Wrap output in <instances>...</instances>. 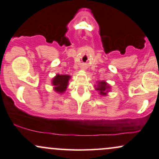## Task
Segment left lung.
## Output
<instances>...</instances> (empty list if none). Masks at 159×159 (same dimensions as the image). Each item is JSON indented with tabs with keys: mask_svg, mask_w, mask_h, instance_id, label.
<instances>
[{
	"mask_svg": "<svg viewBox=\"0 0 159 159\" xmlns=\"http://www.w3.org/2000/svg\"><path fill=\"white\" fill-rule=\"evenodd\" d=\"M108 89V85L104 81H102L98 83V88H96V90L98 91L99 93L101 94V95H106Z\"/></svg>",
	"mask_w": 159,
	"mask_h": 159,
	"instance_id": "1",
	"label": "left lung"
}]
</instances>
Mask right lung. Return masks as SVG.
<instances>
[{
  "mask_svg": "<svg viewBox=\"0 0 159 159\" xmlns=\"http://www.w3.org/2000/svg\"><path fill=\"white\" fill-rule=\"evenodd\" d=\"M70 76L69 75H56L52 80V85L54 89L57 92L62 93L66 90L68 83V80Z\"/></svg>",
  "mask_w": 159,
  "mask_h": 159,
  "instance_id": "1",
  "label": "right lung"
}]
</instances>
